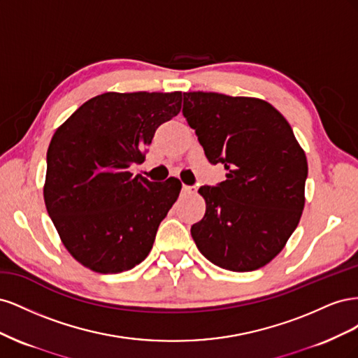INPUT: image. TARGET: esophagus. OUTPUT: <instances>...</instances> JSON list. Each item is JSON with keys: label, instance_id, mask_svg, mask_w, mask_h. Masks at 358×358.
<instances>
[{"label": "esophagus", "instance_id": "esophagus-1", "mask_svg": "<svg viewBox=\"0 0 358 358\" xmlns=\"http://www.w3.org/2000/svg\"><path fill=\"white\" fill-rule=\"evenodd\" d=\"M182 192L185 194V196H192V194L196 192V188L189 185H182Z\"/></svg>", "mask_w": 358, "mask_h": 358}]
</instances>
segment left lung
<instances>
[{
  "instance_id": "left-lung-1",
  "label": "left lung",
  "mask_w": 358,
  "mask_h": 358,
  "mask_svg": "<svg viewBox=\"0 0 358 358\" xmlns=\"http://www.w3.org/2000/svg\"><path fill=\"white\" fill-rule=\"evenodd\" d=\"M182 113L227 178L199 189L206 213L191 227L199 251L231 272L266 266L305 208L308 161L289 124L264 100L218 92H185Z\"/></svg>"
}]
</instances>
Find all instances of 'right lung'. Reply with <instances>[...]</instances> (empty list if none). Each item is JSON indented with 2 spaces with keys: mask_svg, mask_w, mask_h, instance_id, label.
<instances>
[{
  "mask_svg": "<svg viewBox=\"0 0 358 358\" xmlns=\"http://www.w3.org/2000/svg\"><path fill=\"white\" fill-rule=\"evenodd\" d=\"M182 92H106L53 134L45 203L67 251L99 273L142 263L179 197L176 178L150 182L128 169L145 161L157 128L180 112Z\"/></svg>",
  "mask_w": 358,
  "mask_h": 358,
  "instance_id": "obj_1",
  "label": "right lung"
}]
</instances>
